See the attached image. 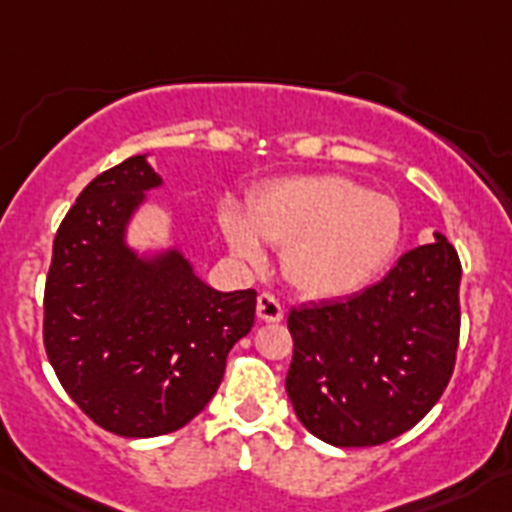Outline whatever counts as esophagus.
<instances>
[{
	"label": "esophagus",
	"instance_id": "esophagus-1",
	"mask_svg": "<svg viewBox=\"0 0 512 512\" xmlns=\"http://www.w3.org/2000/svg\"><path fill=\"white\" fill-rule=\"evenodd\" d=\"M256 315H259V320H264V323H279V320H284L282 305H279L277 297L269 295V292H261L259 300H256Z\"/></svg>",
	"mask_w": 512,
	"mask_h": 512
}]
</instances>
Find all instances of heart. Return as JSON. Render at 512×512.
Listing matches in <instances>:
<instances>
[{
    "label": "heart",
    "mask_w": 512,
    "mask_h": 512,
    "mask_svg": "<svg viewBox=\"0 0 512 512\" xmlns=\"http://www.w3.org/2000/svg\"><path fill=\"white\" fill-rule=\"evenodd\" d=\"M220 228L230 253L261 266V241L284 248L287 282L312 300L356 295L395 259L402 212L390 194L369 192L341 174H297L269 182L248 200L246 215L228 205Z\"/></svg>",
    "instance_id": "b5f03b06"
}]
</instances>
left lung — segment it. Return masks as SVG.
Returning <instances> with one entry per match:
<instances>
[{
    "instance_id": "left-lung-1",
    "label": "left lung",
    "mask_w": 512,
    "mask_h": 512,
    "mask_svg": "<svg viewBox=\"0 0 512 512\" xmlns=\"http://www.w3.org/2000/svg\"><path fill=\"white\" fill-rule=\"evenodd\" d=\"M433 235L374 287L289 312L287 395L320 441L341 449L390 441L446 390L459 346L461 264L446 235Z\"/></svg>"
}]
</instances>
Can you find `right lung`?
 Instances as JSON below:
<instances>
[{"instance_id":"right-lung-1","label":"right lung","mask_w":512,"mask_h":512,"mask_svg":"<svg viewBox=\"0 0 512 512\" xmlns=\"http://www.w3.org/2000/svg\"><path fill=\"white\" fill-rule=\"evenodd\" d=\"M161 187L146 153L89 182L58 228L45 282L56 377L94 423L125 438L164 436L200 415L256 315L253 289L217 292L182 246L130 243Z\"/></svg>"}]
</instances>
